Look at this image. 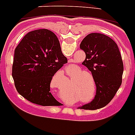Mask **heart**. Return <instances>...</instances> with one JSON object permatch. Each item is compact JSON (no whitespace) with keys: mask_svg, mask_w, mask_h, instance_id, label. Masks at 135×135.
Instances as JSON below:
<instances>
[{"mask_svg":"<svg viewBox=\"0 0 135 135\" xmlns=\"http://www.w3.org/2000/svg\"><path fill=\"white\" fill-rule=\"evenodd\" d=\"M82 70V69L79 68L78 70V72L79 73L76 74L75 78L71 81L70 89L71 91L70 95L74 97V100H73V102L78 101L81 98L83 102H91L94 99L96 92L94 79L90 73ZM56 75L66 79L62 70L57 73ZM91 79L92 80V82Z\"/></svg>","mask_w":135,"mask_h":135,"instance_id":"1","label":"heart"}]
</instances>
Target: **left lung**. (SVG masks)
Here are the masks:
<instances>
[{
	"label": "left lung",
	"mask_w": 135,
	"mask_h": 135,
	"mask_svg": "<svg viewBox=\"0 0 135 135\" xmlns=\"http://www.w3.org/2000/svg\"><path fill=\"white\" fill-rule=\"evenodd\" d=\"M80 48L86 58L82 62L90 70L96 86L91 102L79 107L84 110H96L105 106L114 97L122 84L124 66L117 44L105 35L91 33L81 42Z\"/></svg>",
	"instance_id": "obj_1"
}]
</instances>
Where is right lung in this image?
<instances>
[{"instance_id": "add662e5", "label": "right lung", "mask_w": 135, "mask_h": 135, "mask_svg": "<svg viewBox=\"0 0 135 135\" xmlns=\"http://www.w3.org/2000/svg\"><path fill=\"white\" fill-rule=\"evenodd\" d=\"M67 62L60 42L46 29L27 33L15 50L12 75L18 93L31 103L61 105L50 92L54 74Z\"/></svg>"}]
</instances>
